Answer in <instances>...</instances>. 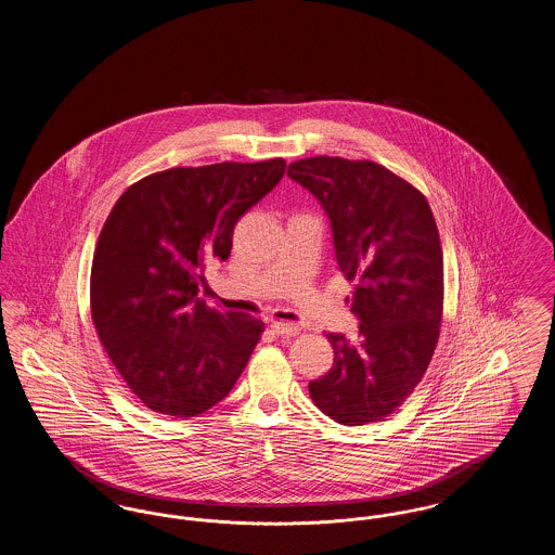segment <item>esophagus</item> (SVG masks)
<instances>
[{
  "label": "esophagus",
  "mask_w": 555,
  "mask_h": 555,
  "mask_svg": "<svg viewBox=\"0 0 555 555\" xmlns=\"http://www.w3.org/2000/svg\"><path fill=\"white\" fill-rule=\"evenodd\" d=\"M272 333L276 335V337H295V335H299V326H293V324H285V322H272Z\"/></svg>",
  "instance_id": "34e87169"
}]
</instances>
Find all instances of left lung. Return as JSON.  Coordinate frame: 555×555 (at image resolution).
<instances>
[{"label":"left lung","instance_id":"8db88e82","mask_svg":"<svg viewBox=\"0 0 555 555\" xmlns=\"http://www.w3.org/2000/svg\"><path fill=\"white\" fill-rule=\"evenodd\" d=\"M331 218L337 264L353 283L360 337L326 333L333 369L308 385L347 426L393 414L423 380L443 318V249L435 216L412 183L372 159L314 156L287 168Z\"/></svg>","mask_w":555,"mask_h":555}]
</instances>
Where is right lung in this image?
<instances>
[{"mask_svg": "<svg viewBox=\"0 0 555 555\" xmlns=\"http://www.w3.org/2000/svg\"><path fill=\"white\" fill-rule=\"evenodd\" d=\"M285 166L168 168L132 183L107 214L91 264V318L145 408L191 418L237 383L264 324L208 308L204 272L231 256L238 218L279 185Z\"/></svg>", "mask_w": 555, "mask_h": 555, "instance_id": "add662e5", "label": "right lung"}]
</instances>
